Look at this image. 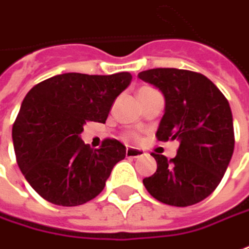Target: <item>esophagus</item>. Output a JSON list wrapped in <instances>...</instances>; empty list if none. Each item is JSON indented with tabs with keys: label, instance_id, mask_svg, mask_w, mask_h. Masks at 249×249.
<instances>
[{
	"label": "esophagus",
	"instance_id": "esophagus-1",
	"mask_svg": "<svg viewBox=\"0 0 249 249\" xmlns=\"http://www.w3.org/2000/svg\"><path fill=\"white\" fill-rule=\"evenodd\" d=\"M142 153H144V152L141 151V149H138V148H127V149H126V156H127V158H133V159H134V158H140Z\"/></svg>",
	"mask_w": 249,
	"mask_h": 249
}]
</instances>
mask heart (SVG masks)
<instances>
[{
	"label": "heart",
	"instance_id": "1",
	"mask_svg": "<svg viewBox=\"0 0 249 249\" xmlns=\"http://www.w3.org/2000/svg\"><path fill=\"white\" fill-rule=\"evenodd\" d=\"M142 89H146V88H142ZM130 137H131V138H136V134H131V136H130Z\"/></svg>",
	"mask_w": 249,
	"mask_h": 249
}]
</instances>
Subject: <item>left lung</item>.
I'll list each match as a JSON object with an SVG mask.
<instances>
[{
  "label": "left lung",
  "mask_w": 249,
  "mask_h": 249,
  "mask_svg": "<svg viewBox=\"0 0 249 249\" xmlns=\"http://www.w3.org/2000/svg\"><path fill=\"white\" fill-rule=\"evenodd\" d=\"M138 78L164 97L156 137L179 141L174 159L152 153L156 173L144 178L151 196L164 204L188 207L219 185L234 151L233 116L228 100L207 76L177 68H153Z\"/></svg>",
  "instance_id": "1"
}]
</instances>
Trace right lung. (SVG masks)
<instances>
[{
	"instance_id": "right-lung-1",
	"label": "right lung",
	"mask_w": 249,
	"mask_h": 249,
	"mask_svg": "<svg viewBox=\"0 0 249 249\" xmlns=\"http://www.w3.org/2000/svg\"><path fill=\"white\" fill-rule=\"evenodd\" d=\"M130 82V72H67L28 91L12 138L20 171L41 197L74 207L101 193L113 166L124 159L126 146L105 140L93 151L81 133L86 121L105 123L113 101Z\"/></svg>"
}]
</instances>
